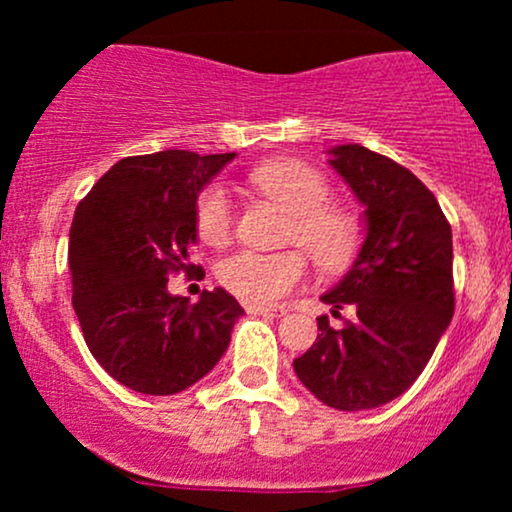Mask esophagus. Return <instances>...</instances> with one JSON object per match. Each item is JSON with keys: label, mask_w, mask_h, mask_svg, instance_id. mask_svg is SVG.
Masks as SVG:
<instances>
[{"label": "esophagus", "mask_w": 512, "mask_h": 512, "mask_svg": "<svg viewBox=\"0 0 512 512\" xmlns=\"http://www.w3.org/2000/svg\"><path fill=\"white\" fill-rule=\"evenodd\" d=\"M248 313L250 315H262V317H279L284 315L281 308H264V305H248Z\"/></svg>", "instance_id": "1"}]
</instances>
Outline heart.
Wrapping results in <instances>:
<instances>
[{
    "label": "heart",
    "instance_id": "heart-1",
    "mask_svg": "<svg viewBox=\"0 0 512 512\" xmlns=\"http://www.w3.org/2000/svg\"><path fill=\"white\" fill-rule=\"evenodd\" d=\"M250 180L291 214L286 243H301L315 264L337 272L354 260L361 243L356 214L330 199V182L320 170L298 158H279L252 170ZM231 199L221 185H209L197 197V233L204 243L223 245L231 236ZM308 260L303 250H238L219 264L223 289L250 305H272L303 281Z\"/></svg>",
    "mask_w": 512,
    "mask_h": 512
}]
</instances>
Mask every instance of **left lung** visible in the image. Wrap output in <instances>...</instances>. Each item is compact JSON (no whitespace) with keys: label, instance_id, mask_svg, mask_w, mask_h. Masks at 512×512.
Returning a JSON list of instances; mask_svg holds the SVG:
<instances>
[{"label":"left lung","instance_id":"left-lung-1","mask_svg":"<svg viewBox=\"0 0 512 512\" xmlns=\"http://www.w3.org/2000/svg\"><path fill=\"white\" fill-rule=\"evenodd\" d=\"M330 166L366 207V240L344 279L322 296L339 315L317 317L315 344L293 361L327 407L375 409L409 390L455 313L452 231L433 192L392 158L361 144L330 151Z\"/></svg>","mask_w":512,"mask_h":512}]
</instances>
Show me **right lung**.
<instances>
[{
	"label": "right lung",
	"instance_id": "right-lung-1",
	"mask_svg": "<svg viewBox=\"0 0 512 512\" xmlns=\"http://www.w3.org/2000/svg\"><path fill=\"white\" fill-rule=\"evenodd\" d=\"M236 154L168 149L127 156L81 199L69 228L72 303L93 358L142 395L202 380L231 342L243 308L223 289L197 303L170 296L168 276L199 272L197 197Z\"/></svg>",
	"mask_w": 512,
	"mask_h": 512
}]
</instances>
